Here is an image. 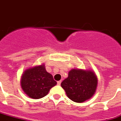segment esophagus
<instances>
[{
    "instance_id": "obj_1",
    "label": "esophagus",
    "mask_w": 121,
    "mask_h": 121,
    "mask_svg": "<svg viewBox=\"0 0 121 121\" xmlns=\"http://www.w3.org/2000/svg\"><path fill=\"white\" fill-rule=\"evenodd\" d=\"M61 83V81H59L57 82V84H58V86H60Z\"/></svg>"
}]
</instances>
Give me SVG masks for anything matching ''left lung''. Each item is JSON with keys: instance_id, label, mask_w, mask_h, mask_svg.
<instances>
[{"instance_id": "1", "label": "left lung", "mask_w": 121, "mask_h": 121, "mask_svg": "<svg viewBox=\"0 0 121 121\" xmlns=\"http://www.w3.org/2000/svg\"><path fill=\"white\" fill-rule=\"evenodd\" d=\"M98 79L91 70L72 69L61 84L67 96L73 101L82 103L91 98L97 87Z\"/></svg>"}]
</instances>
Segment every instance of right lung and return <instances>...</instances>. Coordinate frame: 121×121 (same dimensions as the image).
Instances as JSON below:
<instances>
[{"label":"right lung","instance_id":"1","mask_svg":"<svg viewBox=\"0 0 121 121\" xmlns=\"http://www.w3.org/2000/svg\"><path fill=\"white\" fill-rule=\"evenodd\" d=\"M56 84L52 75L46 71L44 64L26 69L21 79L25 93L33 99L44 97Z\"/></svg>","mask_w":121,"mask_h":121}]
</instances>
